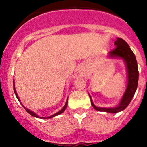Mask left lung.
<instances>
[{"label":"left lung","mask_w":147,"mask_h":147,"mask_svg":"<svg viewBox=\"0 0 147 147\" xmlns=\"http://www.w3.org/2000/svg\"><path fill=\"white\" fill-rule=\"evenodd\" d=\"M116 48L111 51L107 54L110 59H121L124 61L126 65L127 74V84L124 94L121 98L119 105L113 107H100L93 104L91 96L90 102L93 108L100 112H106L109 113H116L123 111L130 103L131 100L134 96L138 82V69L137 61L135 54L129 48V45L121 38H117L114 42Z\"/></svg>","instance_id":"left-lung-1"}]
</instances>
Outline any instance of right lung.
I'll use <instances>...</instances> for the list:
<instances>
[{
	"label": "right lung",
	"mask_w": 147,
	"mask_h": 147,
	"mask_svg": "<svg viewBox=\"0 0 147 147\" xmlns=\"http://www.w3.org/2000/svg\"><path fill=\"white\" fill-rule=\"evenodd\" d=\"M13 81H14V80H13ZM14 90H15V96H16L17 98H18V101H19V102H20V98H19V96H18V93H17V92H16V90H15V82H14ZM67 99H68V98H67V100H66L65 105L64 107H62V108L61 109V110H59V111H58V112H57V113H56L53 114V115H50V116H48V117H41V116H40V115H37V113H35L34 112H33V111H32V110H28V108H26V107H24V106H23V105H22V106H23V107H24V108H25V110H26L27 112H28V113L30 114V115H32V116H34V117H35V118H38V119H51V118L54 117V116H57V115H59V114L62 113L64 112L65 110V109L67 108Z\"/></svg>",
	"instance_id": "1"
}]
</instances>
